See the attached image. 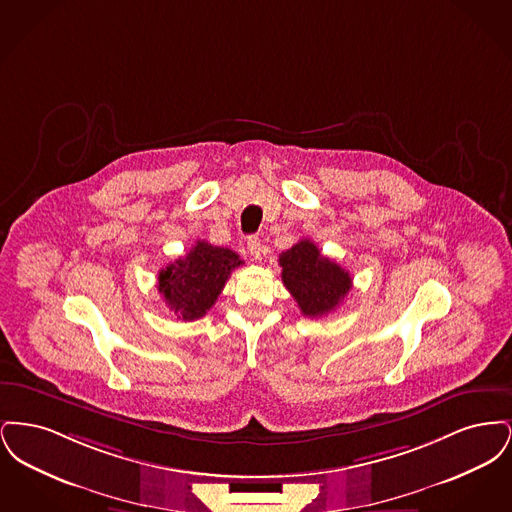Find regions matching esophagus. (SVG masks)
<instances>
[{
    "label": "esophagus",
    "mask_w": 512,
    "mask_h": 512,
    "mask_svg": "<svg viewBox=\"0 0 512 512\" xmlns=\"http://www.w3.org/2000/svg\"><path fill=\"white\" fill-rule=\"evenodd\" d=\"M247 249H249V253H251V257H253L255 261L261 259V240H259L257 236H251V238L247 240Z\"/></svg>",
    "instance_id": "1"
}]
</instances>
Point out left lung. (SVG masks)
<instances>
[{"label": "left lung", "instance_id": "1", "mask_svg": "<svg viewBox=\"0 0 512 512\" xmlns=\"http://www.w3.org/2000/svg\"><path fill=\"white\" fill-rule=\"evenodd\" d=\"M282 282L305 317L332 313L351 290V276L338 263L320 255L311 240H301L278 259Z\"/></svg>", "mask_w": 512, "mask_h": 512}]
</instances>
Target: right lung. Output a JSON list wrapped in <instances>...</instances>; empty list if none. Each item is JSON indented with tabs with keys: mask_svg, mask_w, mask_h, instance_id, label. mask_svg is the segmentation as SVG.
I'll return each instance as SVG.
<instances>
[{
	"mask_svg": "<svg viewBox=\"0 0 512 512\" xmlns=\"http://www.w3.org/2000/svg\"><path fill=\"white\" fill-rule=\"evenodd\" d=\"M242 265L238 253L197 240L190 253L159 272L157 290L182 320L205 317L215 305L228 276Z\"/></svg>",
	"mask_w": 512,
	"mask_h": 512,
	"instance_id": "right-lung-1",
	"label": "right lung"
}]
</instances>
